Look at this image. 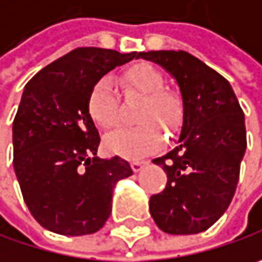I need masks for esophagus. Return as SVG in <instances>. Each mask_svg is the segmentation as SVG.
I'll return each instance as SVG.
<instances>
[{
  "label": "esophagus",
  "mask_w": 262,
  "mask_h": 262,
  "mask_svg": "<svg viewBox=\"0 0 262 262\" xmlns=\"http://www.w3.org/2000/svg\"><path fill=\"white\" fill-rule=\"evenodd\" d=\"M144 165H147V161H133V162H132V170H133L135 173H138V171L142 170Z\"/></svg>",
  "instance_id": "obj_1"
}]
</instances>
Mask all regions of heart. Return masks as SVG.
Segmentation results:
<instances>
[{
    "label": "heart",
    "instance_id": "b5f03b06",
    "mask_svg": "<svg viewBox=\"0 0 262 262\" xmlns=\"http://www.w3.org/2000/svg\"><path fill=\"white\" fill-rule=\"evenodd\" d=\"M126 94L144 97L138 121L141 126L115 132L106 138V147L111 153L139 159L162 147L164 138L158 129L165 126L174 130L182 120L181 98L165 89L162 74L150 63L139 62L127 68L120 77ZM88 112L91 118L104 130H112L120 124V100L114 83L107 77L97 80L88 95Z\"/></svg>",
    "mask_w": 262,
    "mask_h": 262
}]
</instances>
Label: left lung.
Returning a JSON list of instances; mask_svg holds the SVG:
<instances>
[{
  "label": "left lung",
  "instance_id": "left-lung-1",
  "mask_svg": "<svg viewBox=\"0 0 262 262\" xmlns=\"http://www.w3.org/2000/svg\"><path fill=\"white\" fill-rule=\"evenodd\" d=\"M167 70L179 84L183 124L179 144L153 159L167 186L150 197L158 228L173 235L199 234L228 209L247 147L244 114L229 81L186 51L138 53Z\"/></svg>",
  "mask_w": 262,
  "mask_h": 262
}]
</instances>
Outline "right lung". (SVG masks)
Here are the masks:
<instances>
[{
    "instance_id": "obj_1",
    "label": "right lung",
    "mask_w": 262,
    "mask_h": 262,
    "mask_svg": "<svg viewBox=\"0 0 262 262\" xmlns=\"http://www.w3.org/2000/svg\"><path fill=\"white\" fill-rule=\"evenodd\" d=\"M136 56L76 48L26 84L13 120V168L27 208L45 229L68 236L100 231L115 183L133 174L127 161L97 156L100 135L88 95L97 80Z\"/></svg>"
}]
</instances>
